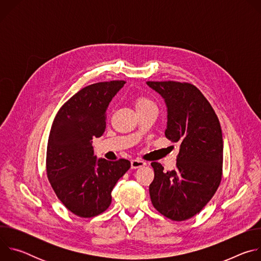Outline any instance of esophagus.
Instances as JSON below:
<instances>
[{"instance_id": "esophagus-1", "label": "esophagus", "mask_w": 261, "mask_h": 261, "mask_svg": "<svg viewBox=\"0 0 261 261\" xmlns=\"http://www.w3.org/2000/svg\"><path fill=\"white\" fill-rule=\"evenodd\" d=\"M145 165H146V163L144 161H141V160H138V159H134V160L131 161V168L132 169L140 168V167H143Z\"/></svg>"}]
</instances>
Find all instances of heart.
<instances>
[{
	"mask_svg": "<svg viewBox=\"0 0 261 261\" xmlns=\"http://www.w3.org/2000/svg\"><path fill=\"white\" fill-rule=\"evenodd\" d=\"M151 105H154V103L150 98H147V97L139 96L135 99V108L136 109H141V108L151 106Z\"/></svg>",
	"mask_w": 261,
	"mask_h": 261,
	"instance_id": "heart-1",
	"label": "heart"
}]
</instances>
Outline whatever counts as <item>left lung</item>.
Instances as JSON below:
<instances>
[{"label":"left lung","mask_w":261,"mask_h":261,"mask_svg":"<svg viewBox=\"0 0 261 261\" xmlns=\"http://www.w3.org/2000/svg\"><path fill=\"white\" fill-rule=\"evenodd\" d=\"M167 107L165 136L179 143L176 168L163 171L152 162L155 177L150 185L154 207L173 221L198 214L216 193L222 176L223 137L217 115L193 85L146 82Z\"/></svg>","instance_id":"1"}]
</instances>
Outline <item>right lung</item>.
I'll list each match as a JSON object with an SVG mask.
<instances>
[{"label": "right lung", "instance_id": "obj_1", "mask_svg": "<svg viewBox=\"0 0 261 261\" xmlns=\"http://www.w3.org/2000/svg\"><path fill=\"white\" fill-rule=\"evenodd\" d=\"M126 82L98 83L82 89L58 111L47 142L46 172L58 198L74 215L95 217L111 203V191L131 164L97 158L93 138L106 128V110Z\"/></svg>", "mask_w": 261, "mask_h": 261}]
</instances>
